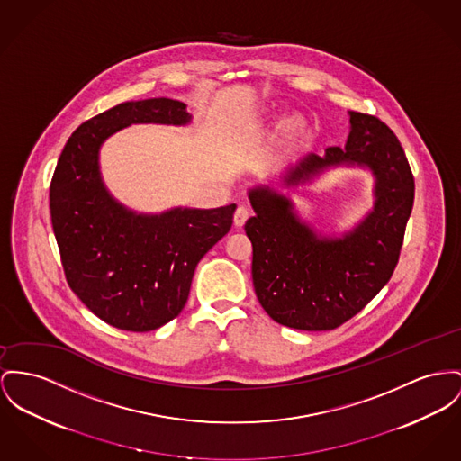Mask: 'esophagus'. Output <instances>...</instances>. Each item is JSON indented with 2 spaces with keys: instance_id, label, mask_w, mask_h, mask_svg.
I'll return each mask as SVG.
<instances>
[{
  "instance_id": "esophagus-1",
  "label": "esophagus",
  "mask_w": 461,
  "mask_h": 461,
  "mask_svg": "<svg viewBox=\"0 0 461 461\" xmlns=\"http://www.w3.org/2000/svg\"><path fill=\"white\" fill-rule=\"evenodd\" d=\"M248 216H249L248 208L243 206V204H240V206H238V210L234 212V223H236V227H243L246 220H248Z\"/></svg>"
}]
</instances>
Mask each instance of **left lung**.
I'll use <instances>...</instances> for the list:
<instances>
[{"mask_svg":"<svg viewBox=\"0 0 461 461\" xmlns=\"http://www.w3.org/2000/svg\"><path fill=\"white\" fill-rule=\"evenodd\" d=\"M346 147L307 155L285 178L297 185L339 164L367 166L375 203L367 218L342 238H318L271 190H249L255 216L245 223L253 246L257 299L285 327L321 332L360 312L390 281L414 204V176L395 132L374 115L349 112Z\"/></svg>","mask_w":461,"mask_h":461,"instance_id":"1","label":"left lung"}]
</instances>
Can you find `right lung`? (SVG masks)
Listing matches in <instances>:
<instances>
[{"instance_id": "add662e5", "label": "right lung", "mask_w": 461, "mask_h": 461, "mask_svg": "<svg viewBox=\"0 0 461 461\" xmlns=\"http://www.w3.org/2000/svg\"><path fill=\"white\" fill-rule=\"evenodd\" d=\"M190 122L182 101L117 104L68 140L50 182V216L69 288L112 327L150 332L176 318L199 260L230 230L236 204L136 215L104 188L97 154L131 123Z\"/></svg>"}]
</instances>
